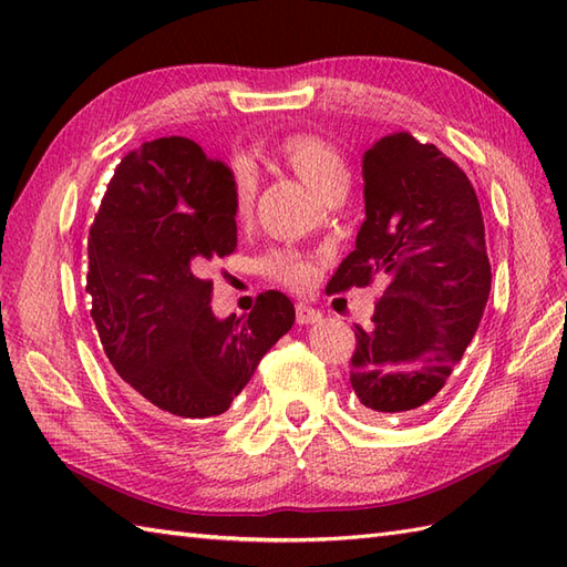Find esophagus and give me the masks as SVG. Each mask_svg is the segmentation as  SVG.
<instances>
[{"mask_svg": "<svg viewBox=\"0 0 567 567\" xmlns=\"http://www.w3.org/2000/svg\"><path fill=\"white\" fill-rule=\"evenodd\" d=\"M297 323H317V321H321V311L319 309H315V307H309V305H302L299 302L297 307Z\"/></svg>", "mask_w": 567, "mask_h": 567, "instance_id": "1", "label": "esophagus"}]
</instances>
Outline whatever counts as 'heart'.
I'll return each mask as SVG.
<instances>
[{"mask_svg":"<svg viewBox=\"0 0 567 567\" xmlns=\"http://www.w3.org/2000/svg\"><path fill=\"white\" fill-rule=\"evenodd\" d=\"M282 163L302 179L305 185L317 192L321 197H329L333 189L346 187L348 171L341 158V153L336 151L329 141H323L315 134H295L287 136L280 148ZM258 195V179L252 167L246 161H236L231 167V199H234V214L238 219H248L256 207ZM262 270L275 280H280L290 287H305L311 280L309 265L295 256L290 250H275L262 260Z\"/></svg>","mask_w":567,"mask_h":567,"instance_id":"1","label":"heart"}]
</instances>
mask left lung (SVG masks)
I'll use <instances>...</instances> for the list:
<instances>
[{"mask_svg":"<svg viewBox=\"0 0 567 567\" xmlns=\"http://www.w3.org/2000/svg\"><path fill=\"white\" fill-rule=\"evenodd\" d=\"M365 221L327 290L372 280L384 295L355 327L351 388L365 414H416L449 380L489 297L483 212L467 175L412 134L363 155Z\"/></svg>","mask_w":567,"mask_h":567,"instance_id":"8db88e82","label":"left lung"}]
</instances>
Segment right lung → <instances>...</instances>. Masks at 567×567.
<instances>
[{"instance_id":"obj_1","label":"right lung","mask_w":567,"mask_h":567,"mask_svg":"<svg viewBox=\"0 0 567 567\" xmlns=\"http://www.w3.org/2000/svg\"><path fill=\"white\" fill-rule=\"evenodd\" d=\"M234 248L226 163L183 136L118 163L90 228V315L124 392L167 429L221 416L295 323L275 290L248 317L214 315L204 272Z\"/></svg>"}]
</instances>
